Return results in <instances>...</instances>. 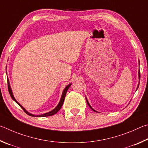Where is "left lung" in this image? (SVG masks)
Segmentation results:
<instances>
[{
    "instance_id": "1",
    "label": "left lung",
    "mask_w": 148,
    "mask_h": 148,
    "mask_svg": "<svg viewBox=\"0 0 148 148\" xmlns=\"http://www.w3.org/2000/svg\"><path fill=\"white\" fill-rule=\"evenodd\" d=\"M138 77H139V79H140V70H139V71H138ZM86 102H87V103H88V106H89V107H90V108H91V109H92L93 110H94V111H95V112H96V111H95V110H94V109H93V108L91 107V106H90V104H89V103H88V101H87V99H86Z\"/></svg>"
}]
</instances>
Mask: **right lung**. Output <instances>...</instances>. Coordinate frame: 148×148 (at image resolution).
<instances>
[{"mask_svg":"<svg viewBox=\"0 0 148 148\" xmlns=\"http://www.w3.org/2000/svg\"><path fill=\"white\" fill-rule=\"evenodd\" d=\"M71 84H69V85H67V86L65 88V89L64 90L63 93H62V97H61V99L60 101V102L58 103V105H57V107L54 108V109H53V110H51V112H49L47 113H45L44 114H41V115H38V116H34L32 114H30L29 112H28L27 110H26L24 108H23L21 105L19 103H18L16 99H15L14 95H13V94H12V90H11V88H10V83H9V81H8V91H9V93H10V96H11V97L12 98V99L14 101L16 102L18 105H19L22 108V109L24 110V112L27 114L28 115H29L30 116H38V117H46V116H53L54 114H55L56 113H57L58 112V111L60 110V109L61 107H62V105H63V103H64V99H65V97H66V94L67 93V90L69 89V88L70 87V86H71Z\"/></svg>","mask_w":148,"mask_h":148,"instance_id":"1","label":"right lung"}]
</instances>
